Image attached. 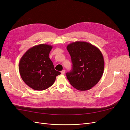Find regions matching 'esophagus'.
<instances>
[{
	"label": "esophagus",
	"mask_w": 130,
	"mask_h": 130,
	"mask_svg": "<svg viewBox=\"0 0 130 130\" xmlns=\"http://www.w3.org/2000/svg\"><path fill=\"white\" fill-rule=\"evenodd\" d=\"M61 74H62L64 75V73H65V70H62V71L61 72Z\"/></svg>",
	"instance_id": "esophagus-1"
}]
</instances>
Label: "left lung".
I'll return each instance as SVG.
<instances>
[{
	"instance_id": "1",
	"label": "left lung",
	"mask_w": 130,
	"mask_h": 130,
	"mask_svg": "<svg viewBox=\"0 0 130 130\" xmlns=\"http://www.w3.org/2000/svg\"><path fill=\"white\" fill-rule=\"evenodd\" d=\"M67 49L71 56L73 68L66 73L70 84L78 90H87L96 85L104 70V59L101 51L90 43L76 41Z\"/></svg>"
}]
</instances>
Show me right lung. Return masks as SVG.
I'll return each mask as SVG.
<instances>
[{"label": "right lung", "mask_w": 130, "mask_h": 130, "mask_svg": "<svg viewBox=\"0 0 130 130\" xmlns=\"http://www.w3.org/2000/svg\"><path fill=\"white\" fill-rule=\"evenodd\" d=\"M53 46L41 44L27 50L19 63V71L25 83L31 88L43 90L52 86L61 73L54 69L49 55Z\"/></svg>", "instance_id": "obj_1"}]
</instances>
